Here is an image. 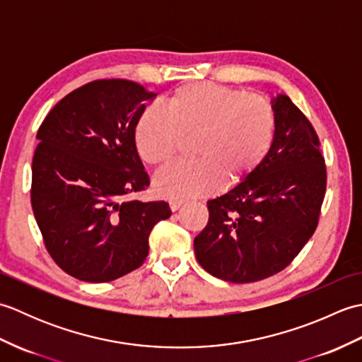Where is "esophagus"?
Masks as SVG:
<instances>
[{"label": "esophagus", "instance_id": "1", "mask_svg": "<svg viewBox=\"0 0 362 362\" xmlns=\"http://www.w3.org/2000/svg\"><path fill=\"white\" fill-rule=\"evenodd\" d=\"M182 205H183V201H171L169 202V209H171V211H177Z\"/></svg>", "mask_w": 362, "mask_h": 362}]
</instances>
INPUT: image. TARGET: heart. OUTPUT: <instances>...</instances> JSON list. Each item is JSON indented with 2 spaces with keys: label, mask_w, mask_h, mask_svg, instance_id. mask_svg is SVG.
I'll return each instance as SVG.
<instances>
[{
  "label": "heart",
  "mask_w": 362,
  "mask_h": 362,
  "mask_svg": "<svg viewBox=\"0 0 362 362\" xmlns=\"http://www.w3.org/2000/svg\"><path fill=\"white\" fill-rule=\"evenodd\" d=\"M276 136L272 103L244 88L216 82H188L166 98V113L148 107L138 117L134 141L149 166L169 163L194 140L193 163L158 173L153 191L171 201L199 197L241 185L264 165Z\"/></svg>",
  "instance_id": "heart-1"
}]
</instances>
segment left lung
Returning <instances> with one entry per match:
<instances>
[{
  "label": "left lung",
  "instance_id": "obj_1",
  "mask_svg": "<svg viewBox=\"0 0 362 362\" xmlns=\"http://www.w3.org/2000/svg\"><path fill=\"white\" fill-rule=\"evenodd\" d=\"M276 136L264 165L249 180L206 202L209 224L194 238L206 272L253 283L291 264L316 232L327 166L316 129L280 95L274 99Z\"/></svg>",
  "mask_w": 362,
  "mask_h": 362
}]
</instances>
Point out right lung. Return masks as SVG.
Instances as JSON below:
<instances>
[{
    "label": "right lung",
    "mask_w": 362,
    "mask_h": 362,
    "mask_svg": "<svg viewBox=\"0 0 362 362\" xmlns=\"http://www.w3.org/2000/svg\"><path fill=\"white\" fill-rule=\"evenodd\" d=\"M156 95L127 79L73 90L38 127L30 204L45 247L74 279L105 283L140 267L149 235L171 216L165 201L129 196L149 187L134 129Z\"/></svg>",
    "instance_id": "right-lung-1"
}]
</instances>
